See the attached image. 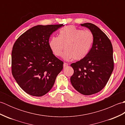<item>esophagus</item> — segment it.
<instances>
[{"label": "esophagus", "mask_w": 125, "mask_h": 125, "mask_svg": "<svg viewBox=\"0 0 125 125\" xmlns=\"http://www.w3.org/2000/svg\"><path fill=\"white\" fill-rule=\"evenodd\" d=\"M68 65V64L67 63H64V64H63V67L65 68L66 67H67V66Z\"/></svg>", "instance_id": "obj_1"}]
</instances>
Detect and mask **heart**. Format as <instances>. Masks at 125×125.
Segmentation results:
<instances>
[{"mask_svg":"<svg viewBox=\"0 0 125 125\" xmlns=\"http://www.w3.org/2000/svg\"><path fill=\"white\" fill-rule=\"evenodd\" d=\"M94 35L90 31H83L73 25L67 26L59 31L58 36H52L49 46L55 56H62L65 60L72 59L79 61L83 59L89 54L93 42Z\"/></svg>","mask_w":125,"mask_h":125,"instance_id":"heart-1","label":"heart"}]
</instances>
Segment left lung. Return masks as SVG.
<instances>
[{"instance_id": "obj_1", "label": "left lung", "mask_w": 125, "mask_h": 125, "mask_svg": "<svg viewBox=\"0 0 125 125\" xmlns=\"http://www.w3.org/2000/svg\"><path fill=\"white\" fill-rule=\"evenodd\" d=\"M81 25L91 31L94 42L85 57L70 65L74 70L70 81L74 88L81 94L91 95L105 86L112 73L113 47L107 35L97 26L91 23Z\"/></svg>"}]
</instances>
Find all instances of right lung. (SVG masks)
<instances>
[{"label": "right lung", "instance_id": "add662e5", "mask_svg": "<svg viewBox=\"0 0 125 125\" xmlns=\"http://www.w3.org/2000/svg\"><path fill=\"white\" fill-rule=\"evenodd\" d=\"M63 24L38 25L20 35L13 45L12 73L27 94L41 97L53 86L63 62L52 54L49 46L51 34Z\"/></svg>", "mask_w": 125, "mask_h": 125}]
</instances>
